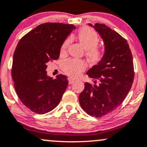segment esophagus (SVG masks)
Returning <instances> with one entry per match:
<instances>
[{
	"label": "esophagus",
	"mask_w": 147,
	"mask_h": 147,
	"mask_svg": "<svg viewBox=\"0 0 147 147\" xmlns=\"http://www.w3.org/2000/svg\"><path fill=\"white\" fill-rule=\"evenodd\" d=\"M75 81V80L72 78H71V77H69L68 78V82H69V84H72Z\"/></svg>",
	"instance_id": "1"
}]
</instances>
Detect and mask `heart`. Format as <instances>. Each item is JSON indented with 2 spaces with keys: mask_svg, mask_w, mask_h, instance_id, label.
<instances>
[{
  "mask_svg": "<svg viewBox=\"0 0 147 147\" xmlns=\"http://www.w3.org/2000/svg\"><path fill=\"white\" fill-rule=\"evenodd\" d=\"M79 41L86 49V56L91 63L99 62L102 59L104 52L97 46L99 42V37L97 33L88 28H81L77 34ZM70 42V38H67L61 47V54H65ZM86 67V63L79 59H67L63 63V70L71 77L79 76L80 72Z\"/></svg>",
  "mask_w": 147,
  "mask_h": 147,
  "instance_id": "heart-1",
  "label": "heart"
}]
</instances>
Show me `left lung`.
I'll list each match as a JSON object with an SVG mask.
<instances>
[{
    "label": "left lung",
    "mask_w": 147,
    "mask_h": 147,
    "mask_svg": "<svg viewBox=\"0 0 147 147\" xmlns=\"http://www.w3.org/2000/svg\"><path fill=\"white\" fill-rule=\"evenodd\" d=\"M104 42L102 59L87 71L93 83L86 82L79 101L87 114L101 117L123 102L134 80L133 56L127 40L105 24H88Z\"/></svg>",
    "instance_id": "obj_1"
}]
</instances>
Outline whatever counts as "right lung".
<instances>
[{"mask_svg": "<svg viewBox=\"0 0 147 147\" xmlns=\"http://www.w3.org/2000/svg\"><path fill=\"white\" fill-rule=\"evenodd\" d=\"M75 28L72 24H42L17 44L12 68L14 86L22 102L32 112L45 114L60 102L68 81L63 75L55 80L48 76L47 64L59 59L61 45Z\"/></svg>", "mask_w": 147, "mask_h": 147, "instance_id": "right-lung-1", "label": "right lung"}]
</instances>
